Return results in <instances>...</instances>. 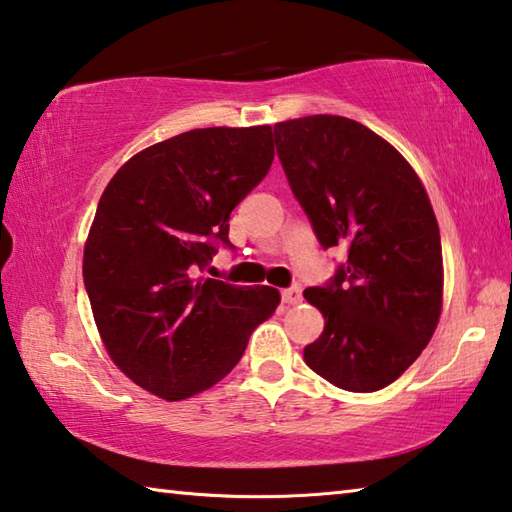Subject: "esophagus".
<instances>
[{
	"label": "esophagus",
	"instance_id": "34e87169",
	"mask_svg": "<svg viewBox=\"0 0 512 512\" xmlns=\"http://www.w3.org/2000/svg\"><path fill=\"white\" fill-rule=\"evenodd\" d=\"M282 300L287 302V305H300V302H302V289L300 287L284 289L282 291Z\"/></svg>",
	"mask_w": 512,
	"mask_h": 512
}]
</instances>
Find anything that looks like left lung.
<instances>
[{
  "mask_svg": "<svg viewBox=\"0 0 512 512\" xmlns=\"http://www.w3.org/2000/svg\"><path fill=\"white\" fill-rule=\"evenodd\" d=\"M275 146L323 248L348 264L305 289L325 329L307 366L352 393L379 391L427 348L443 311V248L418 173L359 121L311 115L280 121Z\"/></svg>",
  "mask_w": 512,
  "mask_h": 512,
  "instance_id": "1",
  "label": "left lung"
}]
</instances>
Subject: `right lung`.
<instances>
[{"mask_svg": "<svg viewBox=\"0 0 512 512\" xmlns=\"http://www.w3.org/2000/svg\"><path fill=\"white\" fill-rule=\"evenodd\" d=\"M275 158L271 126L194 128L135 153L112 176L83 250V282L115 366L167 402L237 366L280 291L196 277L212 239Z\"/></svg>", "mask_w": 512, "mask_h": 512, "instance_id": "obj_1", "label": "right lung"}]
</instances>
